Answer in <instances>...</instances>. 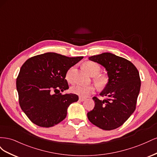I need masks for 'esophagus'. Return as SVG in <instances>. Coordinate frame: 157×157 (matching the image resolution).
Listing matches in <instances>:
<instances>
[{
    "label": "esophagus",
    "mask_w": 157,
    "mask_h": 157,
    "mask_svg": "<svg viewBox=\"0 0 157 157\" xmlns=\"http://www.w3.org/2000/svg\"><path fill=\"white\" fill-rule=\"evenodd\" d=\"M86 98H81V97L79 98V101H84L86 100Z\"/></svg>",
    "instance_id": "34e87169"
}]
</instances>
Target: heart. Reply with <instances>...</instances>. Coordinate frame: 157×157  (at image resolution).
Wrapping results in <instances>:
<instances>
[{"mask_svg":"<svg viewBox=\"0 0 157 157\" xmlns=\"http://www.w3.org/2000/svg\"><path fill=\"white\" fill-rule=\"evenodd\" d=\"M83 67L84 69L87 71V73L92 76L95 77L97 76L99 73H100L101 68L99 65L93 62V61H87L83 64ZM74 71L75 67H71L65 75L66 80L69 82H73L74 80ZM95 83H96L98 86L103 87L105 86L107 83V78L103 75H99L94 78ZM96 88L94 86H82V85L77 84L71 88V92L73 94H77L80 97H87L89 95L94 93Z\"/></svg>","mask_w":157,"mask_h":157,"instance_id":"1","label":"heart"}]
</instances>
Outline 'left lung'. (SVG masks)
<instances>
[{
  "label": "left lung",
  "instance_id": "1",
  "mask_svg": "<svg viewBox=\"0 0 157 157\" xmlns=\"http://www.w3.org/2000/svg\"><path fill=\"white\" fill-rule=\"evenodd\" d=\"M90 60L101 65L107 71L108 82L100 93L107 99L96 97L93 110L87 113L93 124L105 130L120 127L136 109L141 87L140 74L130 61L115 54L105 52L89 57Z\"/></svg>",
  "mask_w": 157,
  "mask_h": 157
}]
</instances>
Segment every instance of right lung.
<instances>
[{
    "label": "right lung",
    "instance_id": "obj_1",
    "mask_svg": "<svg viewBox=\"0 0 157 157\" xmlns=\"http://www.w3.org/2000/svg\"><path fill=\"white\" fill-rule=\"evenodd\" d=\"M82 58L47 52L33 56L23 64L16 88L20 105L33 123L49 128L65 119L68 107L77 101L78 96L60 92L69 89L65 79L67 71Z\"/></svg>",
    "mask_w": 157,
    "mask_h": 157
}]
</instances>
